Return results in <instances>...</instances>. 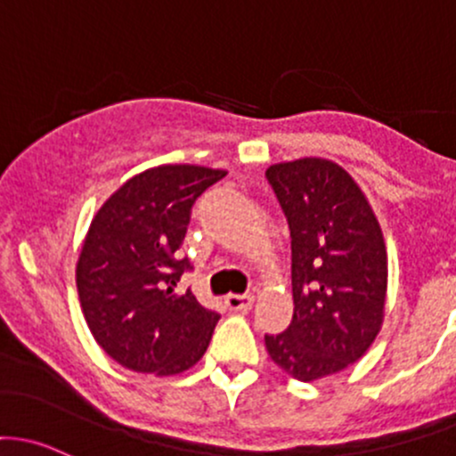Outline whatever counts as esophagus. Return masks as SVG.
Returning a JSON list of instances; mask_svg holds the SVG:
<instances>
[{
  "instance_id": "obj_1",
  "label": "esophagus",
  "mask_w": 456,
  "mask_h": 456,
  "mask_svg": "<svg viewBox=\"0 0 456 456\" xmlns=\"http://www.w3.org/2000/svg\"><path fill=\"white\" fill-rule=\"evenodd\" d=\"M253 294H229L224 298V305H227L232 312H242V309H248L253 305Z\"/></svg>"
}]
</instances>
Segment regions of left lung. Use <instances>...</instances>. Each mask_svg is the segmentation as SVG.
<instances>
[{
	"instance_id": "obj_1",
	"label": "left lung",
	"mask_w": 456,
	"mask_h": 456,
	"mask_svg": "<svg viewBox=\"0 0 456 456\" xmlns=\"http://www.w3.org/2000/svg\"><path fill=\"white\" fill-rule=\"evenodd\" d=\"M292 238L294 316L266 335L274 363L312 383L359 362L381 331L387 251L366 194L339 164L301 158L266 171Z\"/></svg>"
}]
</instances>
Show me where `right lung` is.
<instances>
[{"label":"right lung","mask_w":456,"mask_h":456,"mask_svg":"<svg viewBox=\"0 0 456 456\" xmlns=\"http://www.w3.org/2000/svg\"><path fill=\"white\" fill-rule=\"evenodd\" d=\"M227 171L164 164L134 175L99 208L84 238L75 281L84 318L110 357L134 372L171 377L209 346L218 314L175 292L190 212Z\"/></svg>","instance_id":"add662e5"}]
</instances>
